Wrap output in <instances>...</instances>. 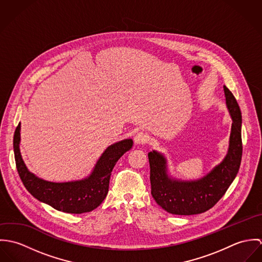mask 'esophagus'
I'll return each instance as SVG.
<instances>
[{
  "label": "esophagus",
  "instance_id": "1",
  "mask_svg": "<svg viewBox=\"0 0 262 262\" xmlns=\"http://www.w3.org/2000/svg\"><path fill=\"white\" fill-rule=\"evenodd\" d=\"M147 141H148V136H147L145 133H143V132L137 133V134L135 135V137H134V143H135L136 145L144 144V143H146Z\"/></svg>",
  "mask_w": 262,
  "mask_h": 262
}]
</instances>
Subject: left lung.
Returning <instances> with one entry per match:
<instances>
[{
  "mask_svg": "<svg viewBox=\"0 0 262 262\" xmlns=\"http://www.w3.org/2000/svg\"><path fill=\"white\" fill-rule=\"evenodd\" d=\"M226 107L232 119L229 147L224 159L201 179L186 181L168 172L167 159L161 152L148 153L151 194L167 213L196 215L211 209L223 196L236 178L242 157V116L236 99L224 85Z\"/></svg>",
  "mask_w": 262,
  "mask_h": 262,
  "instance_id": "left-lung-1",
  "label": "left lung"
}]
</instances>
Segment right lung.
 <instances>
[{"mask_svg": "<svg viewBox=\"0 0 262 262\" xmlns=\"http://www.w3.org/2000/svg\"><path fill=\"white\" fill-rule=\"evenodd\" d=\"M21 123L14 134V154L20 179L26 189L41 203L57 211L71 214L88 213L98 208L105 200L113 168L120 157L132 148L133 140L124 139L108 146L97 160L92 172L84 179L55 183L45 181L31 172L20 152Z\"/></svg>", "mask_w": 262, "mask_h": 262, "instance_id": "obj_1", "label": "right lung"}]
</instances>
